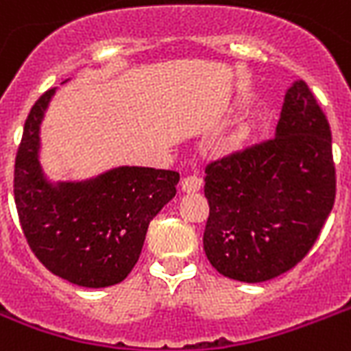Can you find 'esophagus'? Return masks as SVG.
I'll return each instance as SVG.
<instances>
[{
    "mask_svg": "<svg viewBox=\"0 0 351 351\" xmlns=\"http://www.w3.org/2000/svg\"><path fill=\"white\" fill-rule=\"evenodd\" d=\"M200 186H202V180H200V176L197 175H189L182 180V189H184L186 193H197L200 189Z\"/></svg>",
    "mask_w": 351,
    "mask_h": 351,
    "instance_id": "1",
    "label": "esophagus"
}]
</instances>
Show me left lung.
<instances>
[{
  "mask_svg": "<svg viewBox=\"0 0 351 351\" xmlns=\"http://www.w3.org/2000/svg\"><path fill=\"white\" fill-rule=\"evenodd\" d=\"M324 112L304 80L289 88L276 136L206 165L202 243L223 276L259 283L300 263L335 202Z\"/></svg>",
  "mask_w": 351,
  "mask_h": 351,
  "instance_id": "8db88e82",
  "label": "left lung"
}]
</instances>
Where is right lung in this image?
I'll list each match as a JSON object with an SVG mask.
<instances>
[{
  "label": "right lung",
  "mask_w": 351,
  "mask_h": 351,
  "mask_svg": "<svg viewBox=\"0 0 351 351\" xmlns=\"http://www.w3.org/2000/svg\"><path fill=\"white\" fill-rule=\"evenodd\" d=\"M55 88L33 104L14 164V202L27 245L47 271L80 287L123 282L140 259L147 228L176 195L180 175L117 167L86 182L45 180L40 123Z\"/></svg>",
  "instance_id": "add662e5"
}]
</instances>
